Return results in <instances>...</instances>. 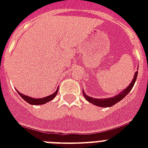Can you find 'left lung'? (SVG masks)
Instances as JSON below:
<instances>
[{
  "label": "left lung",
  "instance_id": "obj_1",
  "mask_svg": "<svg viewBox=\"0 0 148 148\" xmlns=\"http://www.w3.org/2000/svg\"><path fill=\"white\" fill-rule=\"evenodd\" d=\"M138 71L135 72L134 74V78L131 81V83L129 84L127 87L124 90H123L122 91L120 92V94L115 95L112 97H109V98H104V99H101V98H94V97H91L90 96H88L87 95L84 94V91L83 90V95L84 96V98L87 100L88 101H89L90 103H93L96 106H98V107H102V108H109V107H111V106L114 105L115 103H118L120 101H121L122 99L126 97L127 94H128L130 91L131 90V89L133 88L134 84H135V81L137 80V77H138Z\"/></svg>",
  "mask_w": 148,
  "mask_h": 148
}]
</instances>
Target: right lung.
<instances>
[{"mask_svg":"<svg viewBox=\"0 0 148 148\" xmlns=\"http://www.w3.org/2000/svg\"><path fill=\"white\" fill-rule=\"evenodd\" d=\"M17 92L19 94L20 96L24 99V101L27 102L28 103H30V104H32V105H41V104H44V103L49 102V101L53 100L56 97V95H57L58 92V88H57V90H56V91L53 94L47 96V97H43V98H34V97H29V96H27V95H23L21 93H20L18 90H17Z\"/></svg>","mask_w":148,"mask_h":148,"instance_id":"obj_1","label":"right lung"}]
</instances>
